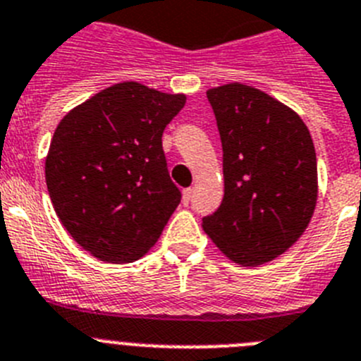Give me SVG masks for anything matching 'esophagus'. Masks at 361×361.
I'll list each match as a JSON object with an SVG mask.
<instances>
[{"instance_id": "34e87169", "label": "esophagus", "mask_w": 361, "mask_h": 361, "mask_svg": "<svg viewBox=\"0 0 361 361\" xmlns=\"http://www.w3.org/2000/svg\"><path fill=\"white\" fill-rule=\"evenodd\" d=\"M192 194H194V189H185L183 190V203H185V205H189V202L192 200Z\"/></svg>"}]
</instances>
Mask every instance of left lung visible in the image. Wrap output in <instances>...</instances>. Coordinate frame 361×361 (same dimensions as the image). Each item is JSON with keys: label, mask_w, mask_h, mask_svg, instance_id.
Segmentation results:
<instances>
[{"label": "left lung", "mask_w": 361, "mask_h": 361, "mask_svg": "<svg viewBox=\"0 0 361 361\" xmlns=\"http://www.w3.org/2000/svg\"><path fill=\"white\" fill-rule=\"evenodd\" d=\"M207 98L224 147V202L202 227L231 262L258 267L287 252L311 224L314 143L302 118L263 90L227 83Z\"/></svg>", "instance_id": "obj_1"}]
</instances>
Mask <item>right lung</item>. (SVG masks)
<instances>
[{"mask_svg": "<svg viewBox=\"0 0 361 361\" xmlns=\"http://www.w3.org/2000/svg\"><path fill=\"white\" fill-rule=\"evenodd\" d=\"M185 94L123 81L63 116L50 140L45 180L59 221L106 263L145 256L176 211L161 136Z\"/></svg>", "mask_w": 361, "mask_h": 361, "instance_id": "1", "label": "right lung"}]
</instances>
